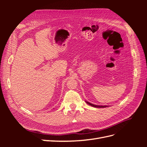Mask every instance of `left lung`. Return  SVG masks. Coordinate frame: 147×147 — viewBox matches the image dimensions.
<instances>
[{
    "mask_svg": "<svg viewBox=\"0 0 147 147\" xmlns=\"http://www.w3.org/2000/svg\"><path fill=\"white\" fill-rule=\"evenodd\" d=\"M85 102H86V103H87L88 105H91V106H92V107H97V108H104V107H108V105H94V104L90 103V102H88V101H85Z\"/></svg>",
    "mask_w": 147,
    "mask_h": 147,
    "instance_id": "left-lung-1",
    "label": "left lung"
}]
</instances>
